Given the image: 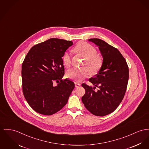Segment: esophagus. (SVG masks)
<instances>
[{"label": "esophagus", "mask_w": 149, "mask_h": 149, "mask_svg": "<svg viewBox=\"0 0 149 149\" xmlns=\"http://www.w3.org/2000/svg\"><path fill=\"white\" fill-rule=\"evenodd\" d=\"M74 85H75L76 88H78L81 86V84L78 82H74Z\"/></svg>", "instance_id": "obj_1"}]
</instances>
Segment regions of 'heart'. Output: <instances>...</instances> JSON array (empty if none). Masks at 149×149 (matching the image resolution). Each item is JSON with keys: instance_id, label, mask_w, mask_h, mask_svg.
Instances as JSON below:
<instances>
[{"instance_id": "b5f03b06", "label": "heart", "mask_w": 149, "mask_h": 149, "mask_svg": "<svg viewBox=\"0 0 149 149\" xmlns=\"http://www.w3.org/2000/svg\"><path fill=\"white\" fill-rule=\"evenodd\" d=\"M73 51L85 59L84 65H86L91 71L86 67L81 68H71L66 72V77L68 79L76 82H79L88 77L90 72L92 74L98 73L102 67L103 59L101 56L97 54V50L95 47L87 42H82L77 45ZM63 62L65 67H70L72 64L70 53L65 52L64 54Z\"/></svg>"}]
</instances>
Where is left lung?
Returning a JSON list of instances; mask_svg holds the SVG:
<instances>
[{"instance_id": "obj_1", "label": "left lung", "mask_w": 149, "mask_h": 149, "mask_svg": "<svg viewBox=\"0 0 149 149\" xmlns=\"http://www.w3.org/2000/svg\"><path fill=\"white\" fill-rule=\"evenodd\" d=\"M89 40L98 46L103 60L99 73L89 79L94 87L82 84L85 90L82 102L92 114L103 116L113 112L124 98L129 69L125 58L116 48L98 38Z\"/></svg>"}]
</instances>
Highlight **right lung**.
I'll return each instance as SVG.
<instances>
[{
	"instance_id": "add662e5",
	"label": "right lung",
	"mask_w": 149,
	"mask_h": 149,
	"mask_svg": "<svg viewBox=\"0 0 149 149\" xmlns=\"http://www.w3.org/2000/svg\"><path fill=\"white\" fill-rule=\"evenodd\" d=\"M72 45L70 40L51 38L33 46L25 56L21 70L22 91L37 112L51 115L67 104L74 84L62 79L64 75L62 57ZM54 81L58 82L56 86L53 84Z\"/></svg>"
}]
</instances>
